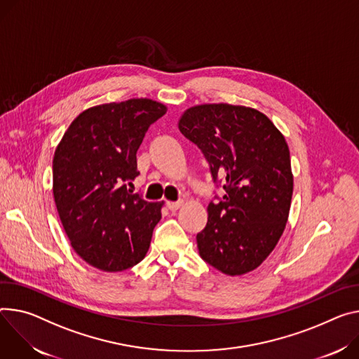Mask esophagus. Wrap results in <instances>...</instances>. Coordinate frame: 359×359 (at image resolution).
<instances>
[{
    "instance_id": "esophagus-1",
    "label": "esophagus",
    "mask_w": 359,
    "mask_h": 359,
    "mask_svg": "<svg viewBox=\"0 0 359 359\" xmlns=\"http://www.w3.org/2000/svg\"><path fill=\"white\" fill-rule=\"evenodd\" d=\"M168 208H169V210L176 212L182 208V202H168Z\"/></svg>"
}]
</instances>
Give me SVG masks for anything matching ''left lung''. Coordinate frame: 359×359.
Wrapping results in <instances>:
<instances>
[{
  "label": "left lung",
  "mask_w": 359,
  "mask_h": 359,
  "mask_svg": "<svg viewBox=\"0 0 359 359\" xmlns=\"http://www.w3.org/2000/svg\"><path fill=\"white\" fill-rule=\"evenodd\" d=\"M177 126L203 151L213 179L224 182L223 199L208 206L196 236L202 259L229 276L255 271L289 217L293 175L283 135L262 111L227 103L189 107Z\"/></svg>",
  "instance_id": "left-lung-1"
}]
</instances>
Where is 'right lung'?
Instances as JSON below:
<instances>
[{
    "label": "right lung",
    "instance_id": "obj_1",
    "mask_svg": "<svg viewBox=\"0 0 359 359\" xmlns=\"http://www.w3.org/2000/svg\"><path fill=\"white\" fill-rule=\"evenodd\" d=\"M166 104L151 99L106 103L81 111L53 158V194L74 252L93 268L121 272L144 259L165 202L130 191L136 153Z\"/></svg>",
    "mask_w": 359,
    "mask_h": 359
}]
</instances>
